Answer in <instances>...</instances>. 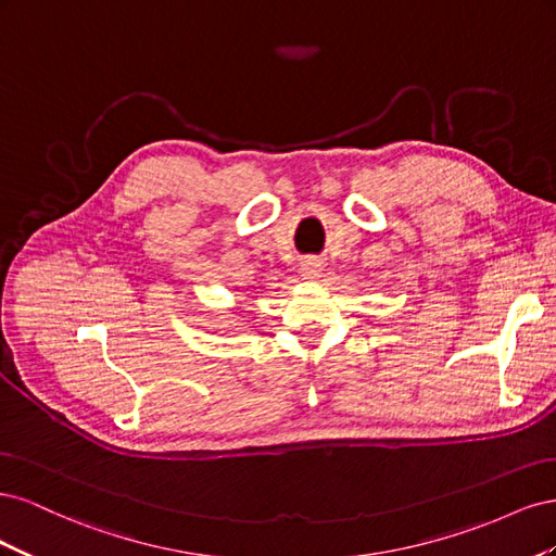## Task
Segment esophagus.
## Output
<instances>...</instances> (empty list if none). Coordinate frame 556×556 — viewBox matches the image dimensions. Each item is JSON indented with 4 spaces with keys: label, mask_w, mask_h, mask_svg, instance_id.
<instances>
[{
    "label": "esophagus",
    "mask_w": 556,
    "mask_h": 556,
    "mask_svg": "<svg viewBox=\"0 0 556 556\" xmlns=\"http://www.w3.org/2000/svg\"><path fill=\"white\" fill-rule=\"evenodd\" d=\"M301 276L304 278H308V280H315V278H319L323 276V264H319L317 260H306L304 264H301Z\"/></svg>",
    "instance_id": "obj_1"
}]
</instances>
